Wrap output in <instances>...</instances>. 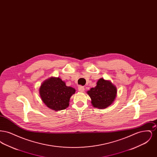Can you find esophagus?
<instances>
[{"instance_id":"obj_1","label":"esophagus","mask_w":157,"mask_h":157,"mask_svg":"<svg viewBox=\"0 0 157 157\" xmlns=\"http://www.w3.org/2000/svg\"><path fill=\"white\" fill-rule=\"evenodd\" d=\"M78 90H79V92H83L85 90V88H84V87L82 86H78Z\"/></svg>"}]
</instances>
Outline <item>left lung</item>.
<instances>
[{"label":"left lung","mask_w":157,"mask_h":157,"mask_svg":"<svg viewBox=\"0 0 157 157\" xmlns=\"http://www.w3.org/2000/svg\"><path fill=\"white\" fill-rule=\"evenodd\" d=\"M94 108L105 109L113 104L117 95V87L109 80L100 78L94 88L87 91Z\"/></svg>","instance_id":"obj_1"}]
</instances>
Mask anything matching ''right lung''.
Wrapping results in <instances>:
<instances>
[{
	"mask_svg": "<svg viewBox=\"0 0 157 157\" xmlns=\"http://www.w3.org/2000/svg\"><path fill=\"white\" fill-rule=\"evenodd\" d=\"M75 91L74 88L67 86L60 78L53 76L42 82L39 90L43 102L49 108L56 111L68 107L70 98Z\"/></svg>",
	"mask_w": 157,
	"mask_h": 157,
	"instance_id": "obj_1",
	"label": "right lung"
}]
</instances>
